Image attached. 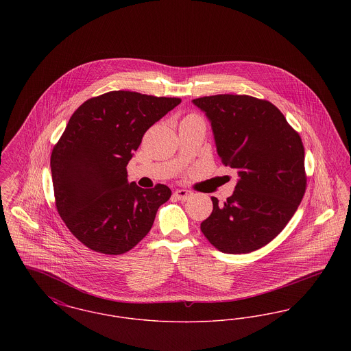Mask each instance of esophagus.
Masks as SVG:
<instances>
[{
    "instance_id": "1",
    "label": "esophagus",
    "mask_w": 351,
    "mask_h": 351,
    "mask_svg": "<svg viewBox=\"0 0 351 351\" xmlns=\"http://www.w3.org/2000/svg\"><path fill=\"white\" fill-rule=\"evenodd\" d=\"M175 197L178 199V200L185 201L188 200L191 196H192V193L189 192V191H186V189H178V191H175Z\"/></svg>"
}]
</instances>
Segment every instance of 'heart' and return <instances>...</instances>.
<instances>
[{"label": "heart", "mask_w": 351, "mask_h": 351, "mask_svg": "<svg viewBox=\"0 0 351 351\" xmlns=\"http://www.w3.org/2000/svg\"><path fill=\"white\" fill-rule=\"evenodd\" d=\"M188 117H196V116H188Z\"/></svg>", "instance_id": "heart-1"}]
</instances>
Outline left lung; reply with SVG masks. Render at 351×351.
I'll use <instances>...</instances> for the list:
<instances>
[{"label":"left lung","mask_w":351,"mask_h":351,"mask_svg":"<svg viewBox=\"0 0 351 351\" xmlns=\"http://www.w3.org/2000/svg\"><path fill=\"white\" fill-rule=\"evenodd\" d=\"M192 102L210 121L222 163L239 176L223 204L212 197L201 232L226 254L258 250L283 230L305 193L300 135L269 101L216 95Z\"/></svg>","instance_id":"obj_1"}]
</instances>
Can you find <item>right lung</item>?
<instances>
[{
    "instance_id": "right-lung-1",
    "label": "right lung",
    "mask_w": 351,
    "mask_h": 351,
    "mask_svg": "<svg viewBox=\"0 0 351 351\" xmlns=\"http://www.w3.org/2000/svg\"><path fill=\"white\" fill-rule=\"evenodd\" d=\"M182 102L113 90L80 105L51 154L58 213L90 250L119 255L147 233L171 189L128 182L126 166L151 126Z\"/></svg>"
}]
</instances>
